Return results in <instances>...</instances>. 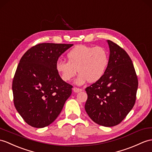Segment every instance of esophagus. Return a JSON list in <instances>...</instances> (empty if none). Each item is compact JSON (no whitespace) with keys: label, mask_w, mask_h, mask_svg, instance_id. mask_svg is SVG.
<instances>
[{"label":"esophagus","mask_w":152,"mask_h":152,"mask_svg":"<svg viewBox=\"0 0 152 152\" xmlns=\"http://www.w3.org/2000/svg\"><path fill=\"white\" fill-rule=\"evenodd\" d=\"M73 90L74 92H75V93H78V92H80V91H83L82 89L79 88H76V87H74L73 88Z\"/></svg>","instance_id":"1"}]
</instances>
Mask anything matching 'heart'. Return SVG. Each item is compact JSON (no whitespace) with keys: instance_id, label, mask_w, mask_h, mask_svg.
Masks as SVG:
<instances>
[{"instance_id":"heart-1","label":"heart","mask_w":152,"mask_h":152,"mask_svg":"<svg viewBox=\"0 0 152 152\" xmlns=\"http://www.w3.org/2000/svg\"><path fill=\"white\" fill-rule=\"evenodd\" d=\"M68 62L58 60L55 68L61 78L69 82L77 72L80 73L75 81L82 85L88 80L95 83L104 75L109 63L108 52L102 47L79 45L73 48L67 54Z\"/></svg>"}]
</instances>
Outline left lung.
I'll use <instances>...</instances> for the list:
<instances>
[{"mask_svg":"<svg viewBox=\"0 0 152 152\" xmlns=\"http://www.w3.org/2000/svg\"><path fill=\"white\" fill-rule=\"evenodd\" d=\"M110 48L108 68L99 80L87 87L85 110L95 123L112 127L121 123L134 107L138 79L132 59L117 44Z\"/></svg>","mask_w":152,"mask_h":152,"instance_id":"left-lung-1","label":"left lung"}]
</instances>
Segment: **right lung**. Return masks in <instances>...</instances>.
Returning <instances> with one entry per match:
<instances>
[{"instance_id":"add662e5","label":"right lung","mask_w":152,"mask_h":152,"mask_svg":"<svg viewBox=\"0 0 152 152\" xmlns=\"http://www.w3.org/2000/svg\"><path fill=\"white\" fill-rule=\"evenodd\" d=\"M73 45L39 44L20 58L12 83L13 102L31 126L40 128L52 123L71 95L73 86L61 78L55 64Z\"/></svg>"}]
</instances>
